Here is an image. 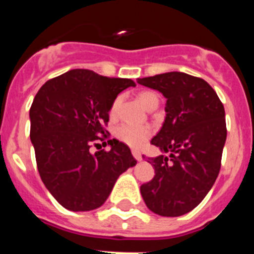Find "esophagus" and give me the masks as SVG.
Masks as SVG:
<instances>
[{
    "mask_svg": "<svg viewBox=\"0 0 254 254\" xmlns=\"http://www.w3.org/2000/svg\"><path fill=\"white\" fill-rule=\"evenodd\" d=\"M132 155H133V158L136 159L137 161L142 160V156H141V152L137 151V150H132Z\"/></svg>",
    "mask_w": 254,
    "mask_h": 254,
    "instance_id": "esophagus-1",
    "label": "esophagus"
}]
</instances>
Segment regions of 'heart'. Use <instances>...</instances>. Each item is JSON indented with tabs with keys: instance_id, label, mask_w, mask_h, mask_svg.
<instances>
[{
	"instance_id": "1",
	"label": "heart",
	"mask_w": 254,
	"mask_h": 254,
	"mask_svg": "<svg viewBox=\"0 0 254 254\" xmlns=\"http://www.w3.org/2000/svg\"><path fill=\"white\" fill-rule=\"evenodd\" d=\"M138 100L141 104L145 108L150 107L154 103H159L158 95L152 91H142L138 95ZM120 104V99H117L113 103L111 108V114L114 116L117 112V108ZM114 136H116L121 142L126 143L131 147H141L143 143L146 142L147 138L151 136V128L147 126H138V125H131V123H122L114 129Z\"/></svg>"
}]
</instances>
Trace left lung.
<instances>
[{
	"instance_id": "left-lung-1",
	"label": "left lung",
	"mask_w": 254,
	"mask_h": 254,
	"mask_svg": "<svg viewBox=\"0 0 254 254\" xmlns=\"http://www.w3.org/2000/svg\"><path fill=\"white\" fill-rule=\"evenodd\" d=\"M167 99L165 121L151 140L167 155L151 158L155 177L141 186L147 207L176 217L193 210L214 186L226 140L225 111L205 80L185 72L138 78Z\"/></svg>"
}]
</instances>
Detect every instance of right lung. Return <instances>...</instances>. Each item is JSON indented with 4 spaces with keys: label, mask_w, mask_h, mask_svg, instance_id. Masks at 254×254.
Instances as JSON below:
<instances>
[{
    "label": "right lung",
    "mask_w": 254,
    "mask_h": 254,
    "mask_svg": "<svg viewBox=\"0 0 254 254\" xmlns=\"http://www.w3.org/2000/svg\"><path fill=\"white\" fill-rule=\"evenodd\" d=\"M129 86H136L129 78L71 69L48 80L35 95L29 116L38 172L67 210L100 207L118 177L137 163L126 143L105 141L108 113L117 95ZM96 140L111 150L91 154L90 147L100 146Z\"/></svg>",
    "instance_id": "1"
}]
</instances>
